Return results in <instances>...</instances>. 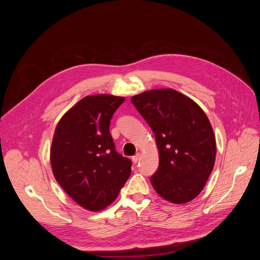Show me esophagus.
<instances>
[{"label": "esophagus", "instance_id": "1", "mask_svg": "<svg viewBox=\"0 0 260 260\" xmlns=\"http://www.w3.org/2000/svg\"><path fill=\"white\" fill-rule=\"evenodd\" d=\"M140 156H141V154H140V153H137L136 155H134V156H133V158H132V159H133V161H134L135 164H137V162L139 161V159H140Z\"/></svg>", "mask_w": 260, "mask_h": 260}]
</instances>
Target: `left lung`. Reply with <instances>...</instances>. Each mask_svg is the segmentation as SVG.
<instances>
[{
    "label": "left lung",
    "instance_id": "left-lung-1",
    "mask_svg": "<svg viewBox=\"0 0 260 260\" xmlns=\"http://www.w3.org/2000/svg\"><path fill=\"white\" fill-rule=\"evenodd\" d=\"M152 129L159 166L151 176L156 192L174 204L198 197L213 171L216 141L212 125L191 99L171 89H153L131 99Z\"/></svg>",
    "mask_w": 260,
    "mask_h": 260
}]
</instances>
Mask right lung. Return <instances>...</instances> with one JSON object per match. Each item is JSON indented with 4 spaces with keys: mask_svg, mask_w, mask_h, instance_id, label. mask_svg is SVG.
<instances>
[{
    "mask_svg": "<svg viewBox=\"0 0 260 260\" xmlns=\"http://www.w3.org/2000/svg\"><path fill=\"white\" fill-rule=\"evenodd\" d=\"M122 96L88 95L59 120L50 161L62 189L81 207L100 211L118 197L132 172V160L119 154L110 121Z\"/></svg>",
    "mask_w": 260,
    "mask_h": 260,
    "instance_id": "right-lung-1",
    "label": "right lung"
}]
</instances>
